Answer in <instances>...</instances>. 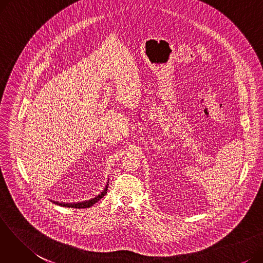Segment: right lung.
<instances>
[{
    "instance_id": "right-lung-1",
    "label": "right lung",
    "mask_w": 263,
    "mask_h": 263,
    "mask_svg": "<svg viewBox=\"0 0 263 263\" xmlns=\"http://www.w3.org/2000/svg\"><path fill=\"white\" fill-rule=\"evenodd\" d=\"M107 186H108V180L106 182L105 187L103 189V191L100 193V194L97 195L93 198H90L88 200L85 201H79V202H60V201H55V200H51L52 202H54L55 204H59L62 206H66V208H76V209H82V208H89V206L93 205L96 202H98L107 192Z\"/></svg>"
}]
</instances>
